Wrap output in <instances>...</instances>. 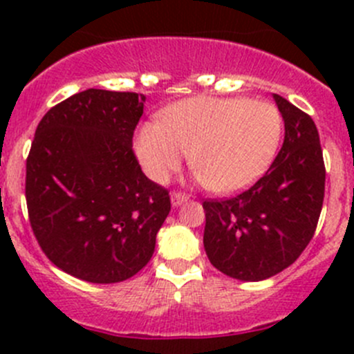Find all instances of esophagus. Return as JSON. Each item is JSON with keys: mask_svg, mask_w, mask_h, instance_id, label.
<instances>
[{"mask_svg": "<svg viewBox=\"0 0 354 354\" xmlns=\"http://www.w3.org/2000/svg\"><path fill=\"white\" fill-rule=\"evenodd\" d=\"M187 200H188V195L183 194V192H173V194H171V202H173L174 207L181 205V203L187 202Z\"/></svg>", "mask_w": 354, "mask_h": 354, "instance_id": "34e87169", "label": "esophagus"}]
</instances>
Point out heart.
I'll return each mask as SVG.
<instances>
[{
    "instance_id": "b5f03b06",
    "label": "heart",
    "mask_w": 354,
    "mask_h": 354,
    "mask_svg": "<svg viewBox=\"0 0 354 354\" xmlns=\"http://www.w3.org/2000/svg\"><path fill=\"white\" fill-rule=\"evenodd\" d=\"M281 135L283 116L270 102L198 95L164 109L160 123L142 124L133 147L154 181H166L192 154L207 188L233 194L266 173Z\"/></svg>"
}]
</instances>
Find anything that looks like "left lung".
<instances>
[{"label": "left lung", "instance_id": "obj_1", "mask_svg": "<svg viewBox=\"0 0 354 354\" xmlns=\"http://www.w3.org/2000/svg\"><path fill=\"white\" fill-rule=\"evenodd\" d=\"M284 120L279 154L255 185L231 198L203 200L210 263L240 281H262L291 266L313 238L326 166L312 118L274 94Z\"/></svg>", "mask_w": 354, "mask_h": 354}]
</instances>
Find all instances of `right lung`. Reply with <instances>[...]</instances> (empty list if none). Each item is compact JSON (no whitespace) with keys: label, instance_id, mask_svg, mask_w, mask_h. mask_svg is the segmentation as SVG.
Masks as SVG:
<instances>
[{"label":"right lung","instance_id":"obj_1","mask_svg":"<svg viewBox=\"0 0 354 354\" xmlns=\"http://www.w3.org/2000/svg\"><path fill=\"white\" fill-rule=\"evenodd\" d=\"M145 95L87 88L41 120L27 157L28 221L42 252L95 284L130 279L156 248L169 192L133 152Z\"/></svg>","mask_w":354,"mask_h":354}]
</instances>
